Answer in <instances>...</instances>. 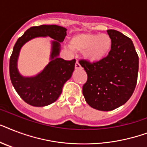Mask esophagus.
<instances>
[{"instance_id": "obj_1", "label": "esophagus", "mask_w": 147, "mask_h": 147, "mask_svg": "<svg viewBox=\"0 0 147 147\" xmlns=\"http://www.w3.org/2000/svg\"><path fill=\"white\" fill-rule=\"evenodd\" d=\"M75 68H76V69H82V66H81V65L79 64V62H78V61L76 62V65H75Z\"/></svg>"}]
</instances>
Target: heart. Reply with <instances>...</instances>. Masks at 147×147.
Wrapping results in <instances>:
<instances>
[{"label":"heart","mask_w":147,"mask_h":147,"mask_svg":"<svg viewBox=\"0 0 147 147\" xmlns=\"http://www.w3.org/2000/svg\"><path fill=\"white\" fill-rule=\"evenodd\" d=\"M111 37L106 33H81L70 39L72 50L82 53L83 57L90 63H99L108 56L112 49Z\"/></svg>","instance_id":"1"}]
</instances>
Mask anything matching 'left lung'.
Here are the masks:
<instances>
[{"mask_svg": "<svg viewBox=\"0 0 147 147\" xmlns=\"http://www.w3.org/2000/svg\"><path fill=\"white\" fill-rule=\"evenodd\" d=\"M113 45L104 61L90 63L80 60L88 80L82 93L89 106L109 111L124 105L134 92L139 69V57L132 40L115 30H108Z\"/></svg>", "mask_w": 147, "mask_h": 147, "instance_id": "1", "label": "left lung"}]
</instances>
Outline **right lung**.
Returning <instances> with one entry per match:
<instances>
[{
	"mask_svg": "<svg viewBox=\"0 0 147 147\" xmlns=\"http://www.w3.org/2000/svg\"><path fill=\"white\" fill-rule=\"evenodd\" d=\"M66 29L57 25L32 26L17 40L10 59V77L13 86L23 100L34 107H44L57 100L65 83L71 77L76 59L64 60L59 57L60 42L64 41ZM49 36L51 42L50 62L40 74L31 77L23 76L17 68V61L22 46L36 37Z\"/></svg>",
	"mask_w": 147,
	"mask_h": 147,
	"instance_id": "1",
	"label": "right lung"
}]
</instances>
